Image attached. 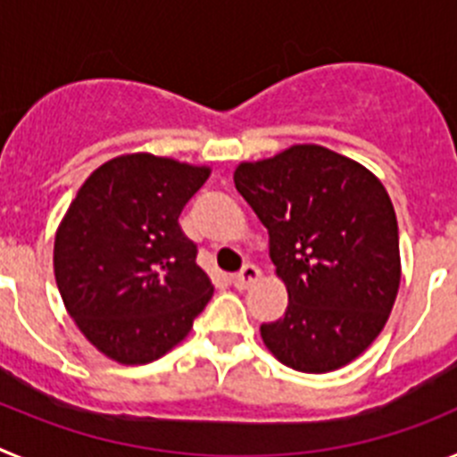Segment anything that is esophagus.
Wrapping results in <instances>:
<instances>
[{
	"mask_svg": "<svg viewBox=\"0 0 457 457\" xmlns=\"http://www.w3.org/2000/svg\"><path fill=\"white\" fill-rule=\"evenodd\" d=\"M261 277H263V272H261L256 265L247 263V265H242L240 272L233 274V286H236L237 290H247L249 286L256 284V281H261Z\"/></svg>",
	"mask_w": 457,
	"mask_h": 457,
	"instance_id": "esophagus-1",
	"label": "esophagus"
}]
</instances>
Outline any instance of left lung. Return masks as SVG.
I'll list each match as a JSON object with an SVG mask.
<instances>
[{
	"instance_id": "left-lung-1",
	"label": "left lung",
	"mask_w": 457,
	"mask_h": 457,
	"mask_svg": "<svg viewBox=\"0 0 457 457\" xmlns=\"http://www.w3.org/2000/svg\"><path fill=\"white\" fill-rule=\"evenodd\" d=\"M233 183L268 228L270 258L288 290L284 318L261 325L268 350L302 373L350 364L385 329L401 286L385 185L318 144L240 162Z\"/></svg>"
}]
</instances>
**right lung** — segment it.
Listing matches in <instances>:
<instances>
[{
  "mask_svg": "<svg viewBox=\"0 0 457 457\" xmlns=\"http://www.w3.org/2000/svg\"><path fill=\"white\" fill-rule=\"evenodd\" d=\"M210 167L130 153L100 164L54 236V278L93 348L125 366L176 348L212 297L183 233L185 204Z\"/></svg>",
  "mask_w": 457,
  "mask_h": 457,
  "instance_id": "1",
  "label": "right lung"
}]
</instances>
